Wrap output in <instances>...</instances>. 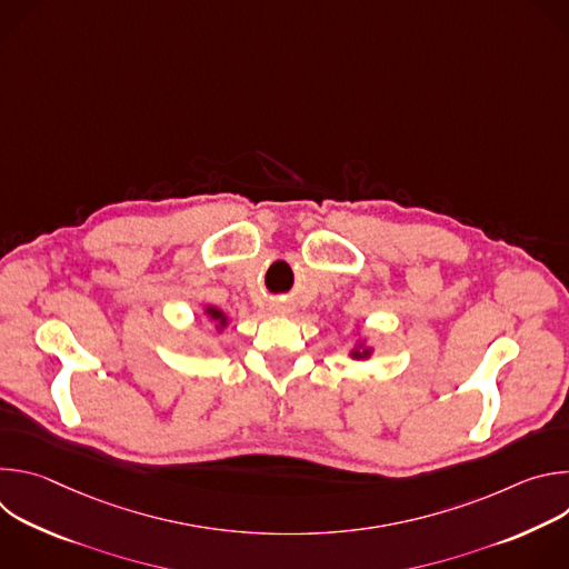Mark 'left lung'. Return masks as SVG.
I'll use <instances>...</instances> for the list:
<instances>
[{"instance_id":"obj_1","label":"left lung","mask_w":569,"mask_h":569,"mask_svg":"<svg viewBox=\"0 0 569 569\" xmlns=\"http://www.w3.org/2000/svg\"><path fill=\"white\" fill-rule=\"evenodd\" d=\"M371 356V349L365 347V342H358V347L351 351V358L353 360H367Z\"/></svg>"}]
</instances>
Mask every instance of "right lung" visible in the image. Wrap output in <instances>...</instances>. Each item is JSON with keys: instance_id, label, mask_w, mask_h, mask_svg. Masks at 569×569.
I'll use <instances>...</instances> for the list:
<instances>
[{"instance_id": "obj_1", "label": "right lung", "mask_w": 569, "mask_h": 569, "mask_svg": "<svg viewBox=\"0 0 569 569\" xmlns=\"http://www.w3.org/2000/svg\"><path fill=\"white\" fill-rule=\"evenodd\" d=\"M204 312L209 315V319H211V321H216V329H218V331L227 327V315H224L220 308H216V306H207V308H204Z\"/></svg>"}]
</instances>
